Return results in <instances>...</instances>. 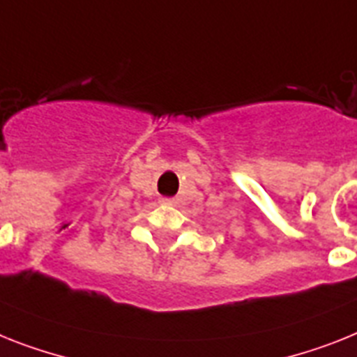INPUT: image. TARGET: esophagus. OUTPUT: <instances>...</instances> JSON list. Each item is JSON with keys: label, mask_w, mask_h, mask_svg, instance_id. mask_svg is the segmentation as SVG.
<instances>
[{"label": "esophagus", "mask_w": 357, "mask_h": 357, "mask_svg": "<svg viewBox=\"0 0 357 357\" xmlns=\"http://www.w3.org/2000/svg\"><path fill=\"white\" fill-rule=\"evenodd\" d=\"M160 202L165 203V205H176V203H178V199H176V197H161Z\"/></svg>", "instance_id": "obj_1"}]
</instances>
